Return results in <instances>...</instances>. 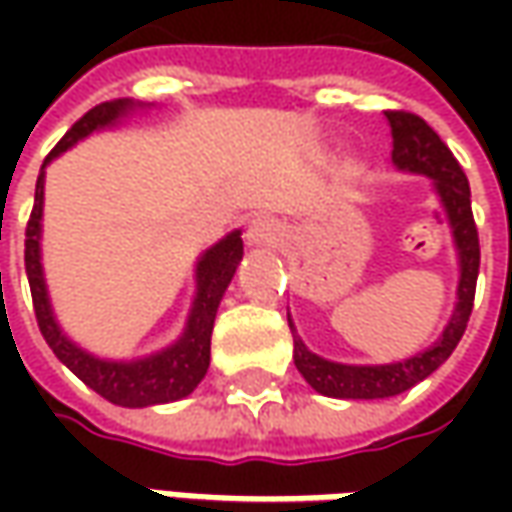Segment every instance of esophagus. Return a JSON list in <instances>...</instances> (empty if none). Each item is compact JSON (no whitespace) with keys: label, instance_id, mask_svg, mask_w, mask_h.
<instances>
[{"label":"esophagus","instance_id":"obj_1","mask_svg":"<svg viewBox=\"0 0 512 512\" xmlns=\"http://www.w3.org/2000/svg\"><path fill=\"white\" fill-rule=\"evenodd\" d=\"M245 239L250 247H276L282 242V225L270 216H256L247 225Z\"/></svg>","mask_w":512,"mask_h":512}]
</instances>
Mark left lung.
Wrapping results in <instances>:
<instances>
[{"mask_svg": "<svg viewBox=\"0 0 512 512\" xmlns=\"http://www.w3.org/2000/svg\"><path fill=\"white\" fill-rule=\"evenodd\" d=\"M387 125L393 133V165L404 173H419L433 182V190L442 202L453 245L459 256V287L456 296L459 302L453 307V316L442 330V336L430 344L427 350L390 364H342L330 362L316 356L299 336L293 319L290 333H293V362L305 382L330 399H390L410 390L413 384L424 382L433 370H439L456 344L464 336V327L470 322L473 310V296H476V279H479V233L473 222V207H470V185L467 176L447 150L439 133L430 128L424 119L404 113V110H387Z\"/></svg>", "mask_w": 512, "mask_h": 512, "instance_id": "8db88e82", "label": "left lung"}]
</instances>
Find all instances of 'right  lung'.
<instances>
[{
	"instance_id": "right-lung-1",
	"label": "right lung",
	"mask_w": 512,
	"mask_h": 512,
	"mask_svg": "<svg viewBox=\"0 0 512 512\" xmlns=\"http://www.w3.org/2000/svg\"><path fill=\"white\" fill-rule=\"evenodd\" d=\"M136 108H142V105H136L130 99L102 102V105L88 110L59 139V145L50 150V156L39 170L36 199H33L28 230H25V270H28L36 322H39L45 342L50 344L56 359L65 364L73 376H79L90 390H96L102 399L119 404V407H153V404L179 402V399H185L196 390V384L205 379L207 367H210V333H213V322H216V310H219V302H222L227 285H230L236 267L242 262V253H245L242 230H233V233H227L225 239H219L216 245L207 247L205 253L199 256V262H196V296H193V305H190L185 333L170 347L159 350V353H150L145 359H130V362L99 359L88 350H82L73 339H68V333L59 327L56 313L50 307L45 270H42L45 168L59 153H65L76 142L88 139L93 130L119 125V119Z\"/></svg>"
}]
</instances>
